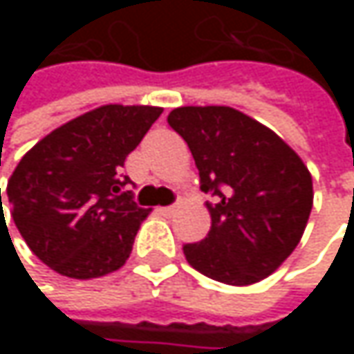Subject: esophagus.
<instances>
[{"label":"esophagus","instance_id":"obj_1","mask_svg":"<svg viewBox=\"0 0 354 354\" xmlns=\"http://www.w3.org/2000/svg\"><path fill=\"white\" fill-rule=\"evenodd\" d=\"M176 211V205H168V207H158V213L160 215H172Z\"/></svg>","mask_w":354,"mask_h":354}]
</instances>
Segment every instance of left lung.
<instances>
[{
	"label": "left lung",
	"mask_w": 354,
	"mask_h": 354,
	"mask_svg": "<svg viewBox=\"0 0 354 354\" xmlns=\"http://www.w3.org/2000/svg\"><path fill=\"white\" fill-rule=\"evenodd\" d=\"M170 127L188 143L211 230L184 256L205 277L244 287L272 274L297 248L314 205L312 174L268 127L230 106H180Z\"/></svg>",
	"instance_id": "obj_1"
}]
</instances>
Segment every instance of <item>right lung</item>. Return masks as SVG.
Returning <instances> with one entry per match:
<instances>
[{
    "mask_svg": "<svg viewBox=\"0 0 354 354\" xmlns=\"http://www.w3.org/2000/svg\"><path fill=\"white\" fill-rule=\"evenodd\" d=\"M162 112L94 108L48 133L20 160L8 180L12 217L28 248L55 272L98 279L127 262L151 209L137 207L133 192L122 190L131 180L120 168Z\"/></svg>",
    "mask_w": 354,
    "mask_h": 354,
    "instance_id": "right-lung-1",
    "label": "right lung"
}]
</instances>
